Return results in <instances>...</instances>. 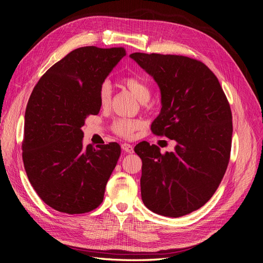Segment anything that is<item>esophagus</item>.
Masks as SVG:
<instances>
[{
  "mask_svg": "<svg viewBox=\"0 0 263 263\" xmlns=\"http://www.w3.org/2000/svg\"><path fill=\"white\" fill-rule=\"evenodd\" d=\"M122 149L127 154H133L134 153V147L130 144H127V142H124V144H122Z\"/></svg>",
  "mask_w": 263,
  "mask_h": 263,
  "instance_id": "1",
  "label": "esophagus"
}]
</instances>
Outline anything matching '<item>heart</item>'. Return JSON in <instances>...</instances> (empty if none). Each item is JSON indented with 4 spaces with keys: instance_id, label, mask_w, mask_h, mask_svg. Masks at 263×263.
Returning <instances> with one entry per match:
<instances>
[{
    "instance_id": "obj_1",
    "label": "heart",
    "mask_w": 263,
    "mask_h": 263,
    "mask_svg": "<svg viewBox=\"0 0 263 263\" xmlns=\"http://www.w3.org/2000/svg\"><path fill=\"white\" fill-rule=\"evenodd\" d=\"M122 83L128 89L140 102H146L150 98V86L144 78L137 74H130L123 78ZM110 85L107 82L102 83L99 89V101L101 105L105 106L110 100ZM141 127V122L138 119L118 118L113 123L112 128L115 134L122 137L129 138L134 133Z\"/></svg>"
}]
</instances>
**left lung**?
I'll return each mask as SVG.
<instances>
[{
	"instance_id": "8db88e82",
	"label": "left lung",
	"mask_w": 263,
	"mask_h": 263,
	"mask_svg": "<svg viewBox=\"0 0 263 263\" xmlns=\"http://www.w3.org/2000/svg\"><path fill=\"white\" fill-rule=\"evenodd\" d=\"M129 57L161 92V112L151 132L177 141L165 154L147 141L135 147L142 161V202L162 216H184L201 209L224 178L232 149L230 105L216 76L200 60L142 52Z\"/></svg>"
}]
</instances>
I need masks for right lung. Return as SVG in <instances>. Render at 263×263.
Here are the masks:
<instances>
[{"instance_id": "1", "label": "right lung", "mask_w": 263, "mask_h": 263, "mask_svg": "<svg viewBox=\"0 0 263 263\" xmlns=\"http://www.w3.org/2000/svg\"><path fill=\"white\" fill-rule=\"evenodd\" d=\"M126 50L81 47L46 71L28 100L22 144L30 184L53 210L83 214L103 202L117 142L83 147L81 127L101 108L99 89Z\"/></svg>"}]
</instances>
